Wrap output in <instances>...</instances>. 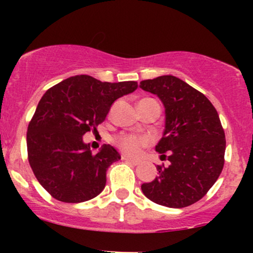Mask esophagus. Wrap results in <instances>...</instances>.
I'll return each instance as SVG.
<instances>
[{"instance_id": "esophagus-1", "label": "esophagus", "mask_w": 253, "mask_h": 253, "mask_svg": "<svg viewBox=\"0 0 253 253\" xmlns=\"http://www.w3.org/2000/svg\"><path fill=\"white\" fill-rule=\"evenodd\" d=\"M123 159L125 162H127V163L132 164V165H138L140 164V161H136V159H132V158H128V157L126 156H123Z\"/></svg>"}]
</instances>
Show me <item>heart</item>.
I'll use <instances>...</instances> for the list:
<instances>
[{
    "label": "heart",
    "mask_w": 253,
    "mask_h": 253,
    "mask_svg": "<svg viewBox=\"0 0 253 253\" xmlns=\"http://www.w3.org/2000/svg\"><path fill=\"white\" fill-rule=\"evenodd\" d=\"M115 144L125 155L138 156L141 149L150 144V139L144 135L121 134L115 138Z\"/></svg>",
    "instance_id": "obj_1"
}]
</instances>
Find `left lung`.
<instances>
[{"instance_id":"1","label":"left lung","mask_w":253,"mask_h":253,"mask_svg":"<svg viewBox=\"0 0 253 253\" xmlns=\"http://www.w3.org/2000/svg\"><path fill=\"white\" fill-rule=\"evenodd\" d=\"M165 108L163 136L156 145L168 167L157 165L158 176L141 184L151 201L184 208L201 200L221 173L226 139L219 115L202 92L171 75L140 82Z\"/></svg>"}]
</instances>
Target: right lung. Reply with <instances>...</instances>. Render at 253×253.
Here are the masks:
<instances>
[{
  "label": "right lung",
  "instance_id": "right-lung-1",
  "mask_svg": "<svg viewBox=\"0 0 253 253\" xmlns=\"http://www.w3.org/2000/svg\"><path fill=\"white\" fill-rule=\"evenodd\" d=\"M136 88L134 81L109 83L77 75L43 94L28 125L27 152L34 175L52 197L80 203L104 189L107 169L121 157L110 145L92 155L83 135L104 121L114 101Z\"/></svg>",
  "mask_w": 253,
  "mask_h": 253
}]
</instances>
